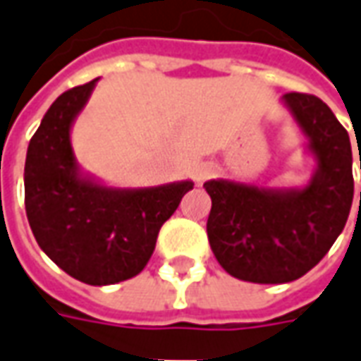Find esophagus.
Masks as SVG:
<instances>
[{
  "instance_id": "obj_1",
  "label": "esophagus",
  "mask_w": 361,
  "mask_h": 361,
  "mask_svg": "<svg viewBox=\"0 0 361 361\" xmlns=\"http://www.w3.org/2000/svg\"><path fill=\"white\" fill-rule=\"evenodd\" d=\"M216 172V168H215V164H211V162H203V164H199L197 168H195V183L197 185H201L203 181L209 180L213 173Z\"/></svg>"
}]
</instances>
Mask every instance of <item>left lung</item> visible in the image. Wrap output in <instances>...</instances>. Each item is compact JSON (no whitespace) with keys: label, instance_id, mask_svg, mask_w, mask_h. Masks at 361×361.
I'll use <instances>...</instances> for the list:
<instances>
[{"label":"left lung","instance_id":"1","mask_svg":"<svg viewBox=\"0 0 361 361\" xmlns=\"http://www.w3.org/2000/svg\"><path fill=\"white\" fill-rule=\"evenodd\" d=\"M279 102L312 158L309 181L301 188L231 178L203 183L213 203L211 250L226 274L252 283H289L314 268L342 233L354 199L352 145L329 105L307 93H286Z\"/></svg>","mask_w":361,"mask_h":361}]
</instances>
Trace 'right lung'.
Masks as SVG:
<instances>
[{
	"label": "right lung",
	"instance_id": "right-lung-1",
	"mask_svg": "<svg viewBox=\"0 0 361 361\" xmlns=\"http://www.w3.org/2000/svg\"><path fill=\"white\" fill-rule=\"evenodd\" d=\"M95 84L68 90L44 113L27 148L25 209L40 250L58 268L87 286H113L145 269L193 181L113 188L84 172L72 127Z\"/></svg>",
	"mask_w": 361,
	"mask_h": 361
}]
</instances>
